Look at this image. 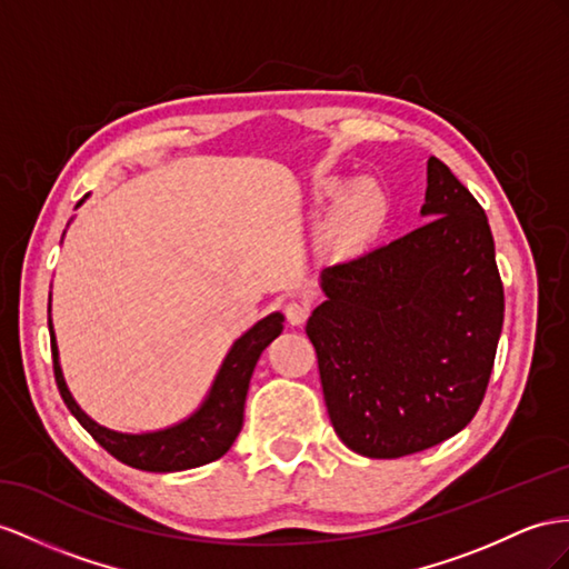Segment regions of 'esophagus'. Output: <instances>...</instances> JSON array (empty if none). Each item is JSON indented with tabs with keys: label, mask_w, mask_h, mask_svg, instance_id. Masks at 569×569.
Wrapping results in <instances>:
<instances>
[{
	"label": "esophagus",
	"mask_w": 569,
	"mask_h": 569,
	"mask_svg": "<svg viewBox=\"0 0 569 569\" xmlns=\"http://www.w3.org/2000/svg\"><path fill=\"white\" fill-rule=\"evenodd\" d=\"M310 317V305L305 300H288L286 302V319L293 327L305 325V319Z\"/></svg>",
	"instance_id": "obj_1"
}]
</instances>
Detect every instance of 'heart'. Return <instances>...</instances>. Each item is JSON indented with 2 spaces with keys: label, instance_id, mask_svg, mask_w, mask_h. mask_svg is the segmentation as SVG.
Masks as SVG:
<instances>
[{
  "label": "heart",
  "instance_id": "obj_1",
  "mask_svg": "<svg viewBox=\"0 0 569 569\" xmlns=\"http://www.w3.org/2000/svg\"><path fill=\"white\" fill-rule=\"evenodd\" d=\"M329 194H337V184H327ZM385 218V199L372 184H356L341 201L333 226V238L341 247H358L372 238Z\"/></svg>",
  "mask_w": 569,
  "mask_h": 569
}]
</instances>
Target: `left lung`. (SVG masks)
<instances>
[{
    "label": "left lung",
    "mask_w": 569,
    "mask_h": 569,
    "mask_svg": "<svg viewBox=\"0 0 569 569\" xmlns=\"http://www.w3.org/2000/svg\"><path fill=\"white\" fill-rule=\"evenodd\" d=\"M428 221L322 271L308 319L331 426L370 459H399L471 423L498 351L505 293L488 216L430 156Z\"/></svg>",
    "instance_id": "1"
}]
</instances>
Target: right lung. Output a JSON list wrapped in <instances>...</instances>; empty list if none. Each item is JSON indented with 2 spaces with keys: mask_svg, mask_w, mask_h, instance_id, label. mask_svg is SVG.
Listing matches in <instances>:
<instances>
[{
  "mask_svg": "<svg viewBox=\"0 0 569 569\" xmlns=\"http://www.w3.org/2000/svg\"><path fill=\"white\" fill-rule=\"evenodd\" d=\"M81 201L77 207H81ZM48 327L54 362V382L71 416H74L79 423L89 430L93 440L103 449H108L118 461L139 471L170 473L197 469V466L221 459L232 447V442H236V437L242 430L244 399L247 389H250V377L254 372L261 351H264V348L283 331V315L271 312L269 317L259 319L250 331H244L242 337L232 343L207 399H203V403L192 416L170 428L141 435L103 428L81 411V406L71 397V391L64 382V375L60 368V351H57V339L52 331V319H48Z\"/></svg>",
  "mask_w": 569,
  "mask_h": 569,
  "instance_id": "1",
  "label": "right lung"
}]
</instances>
